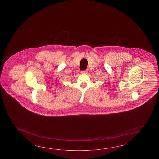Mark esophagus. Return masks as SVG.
Returning <instances> with one entry per match:
<instances>
[{"label":"esophagus","instance_id":"1","mask_svg":"<svg viewBox=\"0 0 159 159\" xmlns=\"http://www.w3.org/2000/svg\"><path fill=\"white\" fill-rule=\"evenodd\" d=\"M88 72V70H84V71H81V74H86V73Z\"/></svg>","mask_w":159,"mask_h":159}]
</instances>
